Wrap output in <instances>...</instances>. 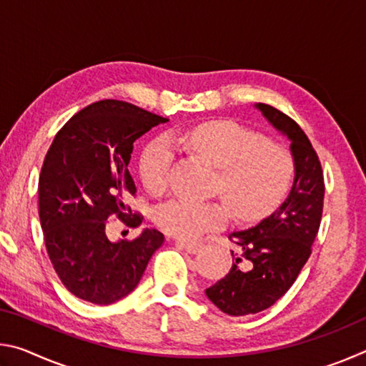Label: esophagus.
Returning <instances> with one entry per match:
<instances>
[{
	"label": "esophagus",
	"mask_w": 366,
	"mask_h": 366,
	"mask_svg": "<svg viewBox=\"0 0 366 366\" xmlns=\"http://www.w3.org/2000/svg\"><path fill=\"white\" fill-rule=\"evenodd\" d=\"M176 245L181 247V249H184L187 253H197L202 249L200 242H189V240H181V239L176 240Z\"/></svg>",
	"instance_id": "1"
}]
</instances>
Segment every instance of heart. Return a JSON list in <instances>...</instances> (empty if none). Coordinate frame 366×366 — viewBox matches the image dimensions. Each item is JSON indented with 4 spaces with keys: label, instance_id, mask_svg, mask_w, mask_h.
Masks as SVG:
<instances>
[{
    "label": "heart",
    "instance_id": "b5f03b06",
    "mask_svg": "<svg viewBox=\"0 0 366 366\" xmlns=\"http://www.w3.org/2000/svg\"><path fill=\"white\" fill-rule=\"evenodd\" d=\"M176 145L190 148L221 169L219 192L240 219H257L272 212L290 189L294 159L286 148L235 121H209L172 137ZM174 148L161 137L148 144L140 158V176L154 195L169 184ZM229 209L218 202L174 198L154 212V222L166 234L197 239L219 229Z\"/></svg>",
    "mask_w": 366,
    "mask_h": 366
}]
</instances>
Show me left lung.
I'll return each instance as SVG.
<instances>
[{
	"mask_svg": "<svg viewBox=\"0 0 366 366\" xmlns=\"http://www.w3.org/2000/svg\"><path fill=\"white\" fill-rule=\"evenodd\" d=\"M255 108L290 142L294 182L268 218L229 235L239 247L237 253L231 252L232 268L205 294L231 317L263 312L287 292L312 253L323 213V169L305 132L269 104L255 103Z\"/></svg>",
	"mask_w": 366,
	"mask_h": 366,
	"instance_id": "1",
	"label": "left lung"
}]
</instances>
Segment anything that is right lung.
<instances>
[{
	"mask_svg": "<svg viewBox=\"0 0 366 366\" xmlns=\"http://www.w3.org/2000/svg\"><path fill=\"white\" fill-rule=\"evenodd\" d=\"M164 117L119 100L92 103L67 121L45 157L39 179V214L48 257L61 282L79 299L109 305L137 287L148 262L164 242L157 229L134 240H109L116 214L139 227L129 197L134 142Z\"/></svg>",
	"mask_w": 366,
	"mask_h": 366,
	"instance_id": "right-lung-1",
	"label": "right lung"
}]
</instances>
